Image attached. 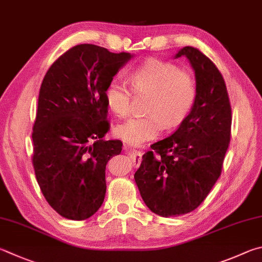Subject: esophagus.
<instances>
[{"label":"esophagus","mask_w":262,"mask_h":262,"mask_svg":"<svg viewBox=\"0 0 262 262\" xmlns=\"http://www.w3.org/2000/svg\"><path fill=\"white\" fill-rule=\"evenodd\" d=\"M129 156H130V159L133 161V166L134 167H139L141 165V161H142V154L140 151H137L135 149H130L129 150Z\"/></svg>","instance_id":"34e87169"}]
</instances>
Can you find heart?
Wrapping results in <instances>:
<instances>
[{"label": "heart", "instance_id": "1", "mask_svg": "<svg viewBox=\"0 0 262 262\" xmlns=\"http://www.w3.org/2000/svg\"><path fill=\"white\" fill-rule=\"evenodd\" d=\"M136 94H147L146 115L128 119L116 128V134L132 145H139L158 136L166 127L182 122L193 106L196 80L187 70L160 59H149L129 74ZM108 107L119 117L130 111L132 89L122 78H113L105 89Z\"/></svg>", "mask_w": 262, "mask_h": 262}]
</instances>
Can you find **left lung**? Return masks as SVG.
<instances>
[{
	"instance_id": "obj_1",
	"label": "left lung",
	"mask_w": 262,
	"mask_h": 262,
	"mask_svg": "<svg viewBox=\"0 0 262 262\" xmlns=\"http://www.w3.org/2000/svg\"><path fill=\"white\" fill-rule=\"evenodd\" d=\"M194 71L197 95L189 115L172 135L156 142L134 175L141 197L160 216L192 212L221 175L230 142L231 106L222 74L193 47H184Z\"/></svg>"
}]
</instances>
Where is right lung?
I'll return each mask as SVG.
<instances>
[{
  "label": "right lung",
  "instance_id": "obj_1",
  "mask_svg": "<svg viewBox=\"0 0 262 262\" xmlns=\"http://www.w3.org/2000/svg\"><path fill=\"white\" fill-rule=\"evenodd\" d=\"M133 57L78 45L50 66L33 125L32 161L46 201L63 217L81 221L102 206L107 161L122 150L110 130L105 89Z\"/></svg>",
  "mask_w": 262,
  "mask_h": 262
}]
</instances>
